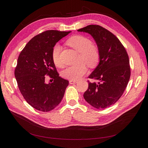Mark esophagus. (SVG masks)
<instances>
[{
	"label": "esophagus",
	"instance_id": "obj_1",
	"mask_svg": "<svg viewBox=\"0 0 148 148\" xmlns=\"http://www.w3.org/2000/svg\"><path fill=\"white\" fill-rule=\"evenodd\" d=\"M77 83H78V81H76V80H70L69 81L70 84H75Z\"/></svg>",
	"mask_w": 148,
	"mask_h": 148
}]
</instances>
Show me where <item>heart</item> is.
I'll return each mask as SVG.
<instances>
[{"mask_svg":"<svg viewBox=\"0 0 148 148\" xmlns=\"http://www.w3.org/2000/svg\"><path fill=\"white\" fill-rule=\"evenodd\" d=\"M66 44L79 53V61L84 62L88 66H96L100 60V53L97 47L91 44L88 38L83 35H74L67 39ZM61 46L56 44L52 49V59L53 63L57 67H62L63 64L60 59ZM87 71V67L84 63L76 66H70L62 71V76L70 80H77Z\"/></svg>","mask_w":148,"mask_h":148,"instance_id":"obj_1","label":"heart"}]
</instances>
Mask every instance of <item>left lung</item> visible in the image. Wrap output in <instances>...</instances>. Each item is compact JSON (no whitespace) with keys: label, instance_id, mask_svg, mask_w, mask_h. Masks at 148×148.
I'll return each instance as SVG.
<instances>
[{"label":"left lung","instance_id":"obj_1","mask_svg":"<svg viewBox=\"0 0 148 148\" xmlns=\"http://www.w3.org/2000/svg\"><path fill=\"white\" fill-rule=\"evenodd\" d=\"M91 35L100 53L99 63L89 76L97 83L88 82L83 97L96 109H106L117 102L126 88L130 77L128 53L115 36L99 25H90L78 29Z\"/></svg>","mask_w":148,"mask_h":148}]
</instances>
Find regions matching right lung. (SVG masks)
<instances>
[{"label": "right lung", "mask_w": 148, "mask_h": 148, "mask_svg": "<svg viewBox=\"0 0 148 148\" xmlns=\"http://www.w3.org/2000/svg\"><path fill=\"white\" fill-rule=\"evenodd\" d=\"M71 31L47 30L26 44L18 58L15 77L26 101L42 112L53 110L63 98L69 81L59 77L52 59L53 46ZM54 79L48 84L46 75Z\"/></svg>", "instance_id": "1"}]
</instances>
